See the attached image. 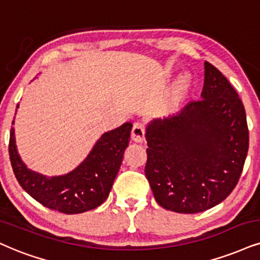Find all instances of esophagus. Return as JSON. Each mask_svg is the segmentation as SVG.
I'll use <instances>...</instances> for the list:
<instances>
[{
	"label": "esophagus",
	"mask_w": 260,
	"mask_h": 260,
	"mask_svg": "<svg viewBox=\"0 0 260 260\" xmlns=\"http://www.w3.org/2000/svg\"><path fill=\"white\" fill-rule=\"evenodd\" d=\"M131 139L135 141V142H142L145 140V126L142 124H134L133 130H131Z\"/></svg>",
	"instance_id": "obj_1"
}]
</instances>
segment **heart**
Returning <instances> with one entry per match:
<instances>
[{
	"mask_svg": "<svg viewBox=\"0 0 260 260\" xmlns=\"http://www.w3.org/2000/svg\"><path fill=\"white\" fill-rule=\"evenodd\" d=\"M187 86H188V81H187V78H182L181 81H179V83H178V86H177V94H178V95H181L182 92H184V91H185V89H187Z\"/></svg>",
	"mask_w": 260,
	"mask_h": 260,
	"instance_id": "b5f03b06",
	"label": "heart"
}]
</instances>
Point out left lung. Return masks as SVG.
<instances>
[{"label":"left lung","mask_w":260,"mask_h":260,"mask_svg":"<svg viewBox=\"0 0 260 260\" xmlns=\"http://www.w3.org/2000/svg\"><path fill=\"white\" fill-rule=\"evenodd\" d=\"M146 177L160 206L198 213L228 198L248 152L246 112L228 79L205 61L201 100L146 127Z\"/></svg>","instance_id":"obj_1"}]
</instances>
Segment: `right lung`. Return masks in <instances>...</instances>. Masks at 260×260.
Segmentation results:
<instances>
[{
  "label": "right lung",
  "instance_id": "add662e5",
  "mask_svg": "<svg viewBox=\"0 0 260 260\" xmlns=\"http://www.w3.org/2000/svg\"><path fill=\"white\" fill-rule=\"evenodd\" d=\"M131 129L133 124L127 121L102 134L76 169L65 175L46 176L28 169L22 161L15 145L14 127H11L9 159L13 172L22 189L50 210L66 214L94 210L110 195L124 152L129 146Z\"/></svg>",
  "mask_w": 260,
  "mask_h": 260
}]
</instances>
